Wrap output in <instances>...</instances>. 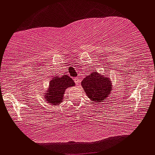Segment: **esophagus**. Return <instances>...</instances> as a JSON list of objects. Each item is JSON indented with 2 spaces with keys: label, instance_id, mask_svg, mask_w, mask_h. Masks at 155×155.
I'll list each match as a JSON object with an SVG mask.
<instances>
[{
  "label": "esophagus",
  "instance_id": "esophagus-1",
  "mask_svg": "<svg viewBox=\"0 0 155 155\" xmlns=\"http://www.w3.org/2000/svg\"><path fill=\"white\" fill-rule=\"evenodd\" d=\"M74 81L75 82L76 84H80V83H81V78H79L78 77L74 78Z\"/></svg>",
  "mask_w": 155,
  "mask_h": 155
}]
</instances>
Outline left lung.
I'll return each mask as SVG.
<instances>
[{
    "label": "left lung",
    "mask_w": 155,
    "mask_h": 155,
    "mask_svg": "<svg viewBox=\"0 0 155 155\" xmlns=\"http://www.w3.org/2000/svg\"><path fill=\"white\" fill-rule=\"evenodd\" d=\"M81 83L87 97L96 103L106 100L112 90L109 78L101 76L95 72L84 78Z\"/></svg>",
    "instance_id": "1"
}]
</instances>
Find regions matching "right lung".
Segmentation results:
<instances>
[{
    "label": "right lung",
    "instance_id": "1",
    "mask_svg": "<svg viewBox=\"0 0 155 155\" xmlns=\"http://www.w3.org/2000/svg\"><path fill=\"white\" fill-rule=\"evenodd\" d=\"M74 82L70 77L64 74L62 77H55L49 82V88L46 93L45 98L52 105H58L62 102L63 94L68 87L74 86Z\"/></svg>",
    "mask_w": 155,
    "mask_h": 155
}]
</instances>
